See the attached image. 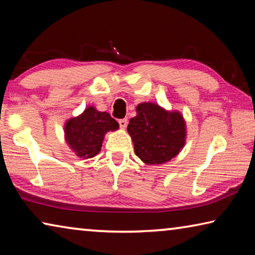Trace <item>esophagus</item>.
<instances>
[{"label":"esophagus","instance_id":"1","mask_svg":"<svg viewBox=\"0 0 255 255\" xmlns=\"http://www.w3.org/2000/svg\"><path fill=\"white\" fill-rule=\"evenodd\" d=\"M119 126L122 127V128H126L127 127V124H128V120L126 119V118H124V119H119Z\"/></svg>","mask_w":255,"mask_h":255}]
</instances>
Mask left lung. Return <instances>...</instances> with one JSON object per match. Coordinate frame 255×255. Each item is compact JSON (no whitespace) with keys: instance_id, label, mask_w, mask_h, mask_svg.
I'll list each match as a JSON object with an SVG mask.
<instances>
[{"instance_id":"8db88e82","label":"left lung","mask_w":255,"mask_h":255,"mask_svg":"<svg viewBox=\"0 0 255 255\" xmlns=\"http://www.w3.org/2000/svg\"><path fill=\"white\" fill-rule=\"evenodd\" d=\"M127 130L135 154L147 164L170 161L184 145L185 124L179 112H166L154 103H141Z\"/></svg>"}]
</instances>
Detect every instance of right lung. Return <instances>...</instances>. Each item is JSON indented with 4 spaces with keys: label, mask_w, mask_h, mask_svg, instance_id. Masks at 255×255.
I'll return each instance as SVG.
<instances>
[{
    "label": "right lung",
    "mask_w": 255,
    "mask_h": 255,
    "mask_svg": "<svg viewBox=\"0 0 255 255\" xmlns=\"http://www.w3.org/2000/svg\"><path fill=\"white\" fill-rule=\"evenodd\" d=\"M118 127V123L108 112L89 107L80 117L66 123L65 136L68 145L80 157L91 158L100 152L105 133Z\"/></svg>",
    "instance_id": "obj_1"
}]
</instances>
